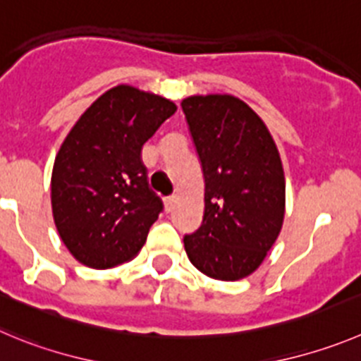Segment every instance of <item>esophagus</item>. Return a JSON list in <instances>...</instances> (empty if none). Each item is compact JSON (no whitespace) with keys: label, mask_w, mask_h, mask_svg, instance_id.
I'll return each mask as SVG.
<instances>
[{"label":"esophagus","mask_w":361,"mask_h":361,"mask_svg":"<svg viewBox=\"0 0 361 361\" xmlns=\"http://www.w3.org/2000/svg\"><path fill=\"white\" fill-rule=\"evenodd\" d=\"M174 204H176V197H174V196L167 197V200H165V210H167V212H173Z\"/></svg>","instance_id":"34e87169"}]
</instances>
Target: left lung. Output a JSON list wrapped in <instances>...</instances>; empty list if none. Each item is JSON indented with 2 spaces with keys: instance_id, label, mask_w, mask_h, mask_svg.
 <instances>
[{
  "instance_id": "1",
  "label": "left lung",
  "mask_w": 361,
  "mask_h": 361,
  "mask_svg": "<svg viewBox=\"0 0 361 361\" xmlns=\"http://www.w3.org/2000/svg\"><path fill=\"white\" fill-rule=\"evenodd\" d=\"M204 178L200 230L185 235L188 260L203 274L237 281L252 274L285 219V173L271 131L230 94L181 101Z\"/></svg>"
}]
</instances>
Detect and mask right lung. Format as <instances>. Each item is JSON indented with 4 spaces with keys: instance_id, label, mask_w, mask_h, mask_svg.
Returning <instances> with one entry per match:
<instances>
[{
    "instance_id": "right-lung-1",
    "label": "right lung",
    "mask_w": 361,
    "mask_h": 361,
    "mask_svg": "<svg viewBox=\"0 0 361 361\" xmlns=\"http://www.w3.org/2000/svg\"><path fill=\"white\" fill-rule=\"evenodd\" d=\"M176 104L131 85L101 94L55 157L51 208L60 238L80 264L110 269L139 255L161 212L149 190L142 146Z\"/></svg>"
}]
</instances>
